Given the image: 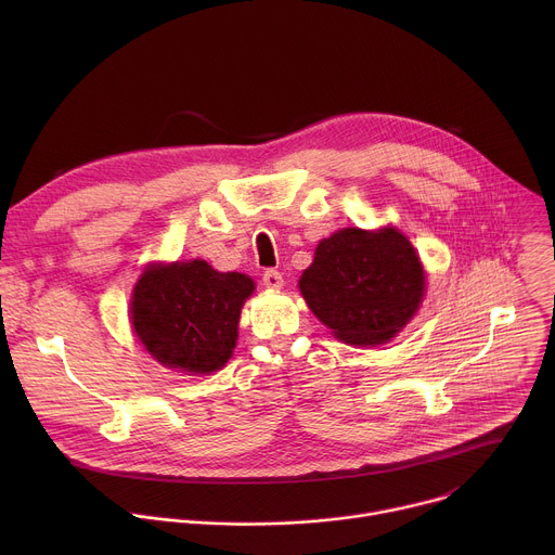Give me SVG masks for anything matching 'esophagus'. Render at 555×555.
Returning a JSON list of instances; mask_svg holds the SVG:
<instances>
[{"label": "esophagus", "mask_w": 555, "mask_h": 555, "mask_svg": "<svg viewBox=\"0 0 555 555\" xmlns=\"http://www.w3.org/2000/svg\"><path fill=\"white\" fill-rule=\"evenodd\" d=\"M263 285L270 289H279L283 285V274L279 270H266L263 272Z\"/></svg>", "instance_id": "esophagus-1"}]
</instances>
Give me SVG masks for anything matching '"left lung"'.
Listing matches in <instances>:
<instances>
[{
  "label": "left lung",
  "mask_w": 555,
  "mask_h": 555,
  "mask_svg": "<svg viewBox=\"0 0 555 555\" xmlns=\"http://www.w3.org/2000/svg\"><path fill=\"white\" fill-rule=\"evenodd\" d=\"M300 292L332 334L349 345H382L398 334L424 296V268L395 228H345L323 240Z\"/></svg>",
  "instance_id": "left-lung-1"
}]
</instances>
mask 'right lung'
Instances as JSON below:
<instances>
[{"label": "right lung", "instance_id": "1", "mask_svg": "<svg viewBox=\"0 0 555 555\" xmlns=\"http://www.w3.org/2000/svg\"><path fill=\"white\" fill-rule=\"evenodd\" d=\"M253 289L246 274H223L206 261L149 268L133 287L131 323L157 362L210 373L228 362Z\"/></svg>", "mask_w": 555, "mask_h": 555}]
</instances>
